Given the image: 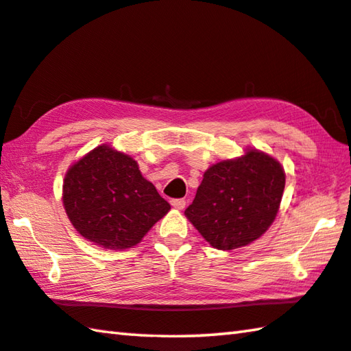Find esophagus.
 I'll use <instances>...</instances> for the list:
<instances>
[{"label":"esophagus","mask_w":351,"mask_h":351,"mask_svg":"<svg viewBox=\"0 0 351 351\" xmlns=\"http://www.w3.org/2000/svg\"><path fill=\"white\" fill-rule=\"evenodd\" d=\"M170 204L175 207V209H178V210H182L184 207H186V199H182V198H180V199H171L170 201Z\"/></svg>","instance_id":"obj_1"}]
</instances>
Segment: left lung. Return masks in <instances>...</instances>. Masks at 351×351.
Wrapping results in <instances>:
<instances>
[{"mask_svg":"<svg viewBox=\"0 0 351 351\" xmlns=\"http://www.w3.org/2000/svg\"><path fill=\"white\" fill-rule=\"evenodd\" d=\"M285 170L269 154L249 148L241 158L213 164L186 217L213 247L246 246L268 230L280 207Z\"/></svg>","mask_w":351,"mask_h":351,"instance_id":"obj_1","label":"left lung"}]
</instances>
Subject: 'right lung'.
I'll use <instances>...</instances> for the list:
<instances>
[{"label": "right lung", "mask_w": 351, "mask_h": 351, "mask_svg": "<svg viewBox=\"0 0 351 351\" xmlns=\"http://www.w3.org/2000/svg\"><path fill=\"white\" fill-rule=\"evenodd\" d=\"M63 206L77 232L114 251L138 245L170 210L138 162L105 144L68 169Z\"/></svg>", "instance_id": "1"}]
</instances>
